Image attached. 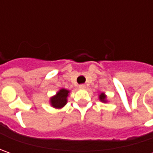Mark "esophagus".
<instances>
[{"instance_id":"esophagus-1","label":"esophagus","mask_w":153,"mask_h":153,"mask_svg":"<svg viewBox=\"0 0 153 153\" xmlns=\"http://www.w3.org/2000/svg\"><path fill=\"white\" fill-rule=\"evenodd\" d=\"M79 88H81V89H85L86 85L85 84H81V85H79Z\"/></svg>"}]
</instances>
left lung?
<instances>
[{
    "label": "left lung",
    "instance_id": "8db88e82",
    "mask_svg": "<svg viewBox=\"0 0 153 153\" xmlns=\"http://www.w3.org/2000/svg\"><path fill=\"white\" fill-rule=\"evenodd\" d=\"M99 100L103 103H106L107 102V96L105 95V93L101 92L100 94H99Z\"/></svg>",
    "mask_w": 153,
    "mask_h": 153
}]
</instances>
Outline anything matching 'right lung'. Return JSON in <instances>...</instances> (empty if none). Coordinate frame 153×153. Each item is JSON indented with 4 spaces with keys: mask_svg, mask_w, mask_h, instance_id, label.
<instances>
[{
    "mask_svg": "<svg viewBox=\"0 0 153 153\" xmlns=\"http://www.w3.org/2000/svg\"><path fill=\"white\" fill-rule=\"evenodd\" d=\"M70 94V90L61 88L56 93L55 95L52 96L49 100L51 106L55 109H61L67 104V99Z\"/></svg>",
    "mask_w": 153,
    "mask_h": 153,
    "instance_id": "1",
    "label": "right lung"
}]
</instances>
